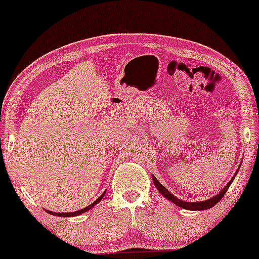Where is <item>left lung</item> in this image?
Instances as JSON below:
<instances>
[{
	"label": "left lung",
	"mask_w": 259,
	"mask_h": 259,
	"mask_svg": "<svg viewBox=\"0 0 259 259\" xmlns=\"http://www.w3.org/2000/svg\"><path fill=\"white\" fill-rule=\"evenodd\" d=\"M240 164H242V162H240ZM239 167H240V165H239ZM239 167L237 168V171H236V173H235V176L232 177V179L230 180V182H229L228 184H226V185H225L224 187H223V190L221 191V192H219L218 194H215L214 197L210 198V199L203 200V201H185V200H183V199H179V198H177L176 196H173V194H172L171 192H169V191H168L167 189H166L165 186H162L161 184L158 182V179L155 178V177H154L153 175H152V179H153L154 186L157 187V190L159 191V192L161 193V196H164L167 200H171L173 204L177 205V206L182 207V208H184V210L203 211V210H207V208H211L212 206H214L215 204L221 201V199H222L223 197H224V194L226 193V191H228L230 185H231V184H232V182H233V179H235L236 175H237V173H238Z\"/></svg>",
	"instance_id": "obj_1"
}]
</instances>
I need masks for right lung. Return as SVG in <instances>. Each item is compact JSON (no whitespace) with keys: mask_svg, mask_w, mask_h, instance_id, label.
Segmentation results:
<instances>
[{"mask_svg":"<svg viewBox=\"0 0 259 259\" xmlns=\"http://www.w3.org/2000/svg\"><path fill=\"white\" fill-rule=\"evenodd\" d=\"M105 193L106 192H104L101 194L100 197L98 198L97 200L94 201V203H92L91 205H88V206H86V207H83V208H81V210H79V211H75V212H61V213H60V212H53V211H49V210H46L48 212V213H51V214H53V215H58V217H75V215H80V214H82L83 212H87L88 210H91L92 207H94L95 205H97L99 201H101V199L102 198H104V196H105Z\"/></svg>","mask_w":259,"mask_h":259,"instance_id":"right-lung-1","label":"right lung"}]
</instances>
